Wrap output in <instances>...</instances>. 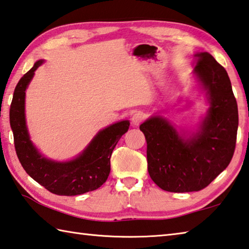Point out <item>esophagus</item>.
Returning a JSON list of instances; mask_svg holds the SVG:
<instances>
[{"label":"esophagus","instance_id":"1","mask_svg":"<svg viewBox=\"0 0 249 249\" xmlns=\"http://www.w3.org/2000/svg\"><path fill=\"white\" fill-rule=\"evenodd\" d=\"M143 117H144V115H143L142 112L138 111L136 113H134L133 116H132V119H130V120H132V124L134 126H138L140 123H142V121L143 120Z\"/></svg>","mask_w":249,"mask_h":249}]
</instances>
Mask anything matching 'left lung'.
<instances>
[{"label":"left lung","mask_w":249,"mask_h":249,"mask_svg":"<svg viewBox=\"0 0 249 249\" xmlns=\"http://www.w3.org/2000/svg\"><path fill=\"white\" fill-rule=\"evenodd\" d=\"M198 88L209 107L196 128L178 129L161 115L139 126L147 140L148 172L166 192H198L207 187L232 160L238 110L227 71L208 52L195 55Z\"/></svg>","instance_id":"left-lung-1"}]
</instances>
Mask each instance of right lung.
I'll use <instances>...</instances> for the list:
<instances>
[{"label": "right lung", "instance_id": "add662e5", "mask_svg": "<svg viewBox=\"0 0 249 249\" xmlns=\"http://www.w3.org/2000/svg\"><path fill=\"white\" fill-rule=\"evenodd\" d=\"M44 63L39 60L22 76L15 88L10 109V124L18 159L30 178L55 195L76 196L98 189L110 174V158L117 142L127 132L129 121H120L99 130L77 157L55 161L44 157L34 142L26 123L25 100L35 71Z\"/></svg>", "mask_w": 249, "mask_h": 249}]
</instances>
